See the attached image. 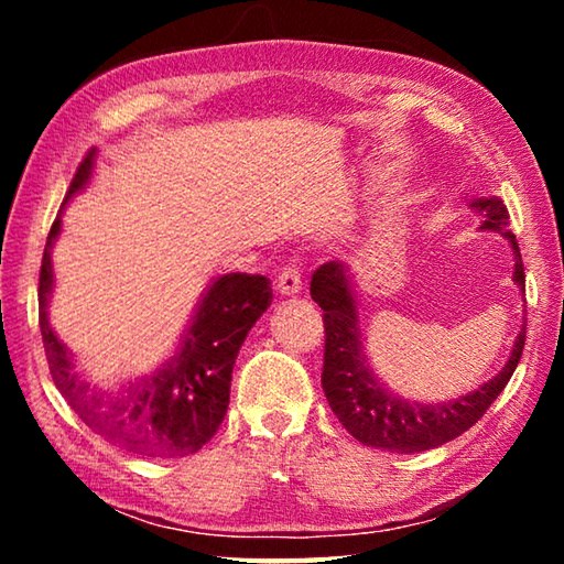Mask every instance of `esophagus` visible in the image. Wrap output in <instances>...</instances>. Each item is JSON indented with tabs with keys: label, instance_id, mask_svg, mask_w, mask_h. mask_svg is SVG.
I'll return each mask as SVG.
<instances>
[{
	"label": "esophagus",
	"instance_id": "obj_1",
	"mask_svg": "<svg viewBox=\"0 0 564 564\" xmlns=\"http://www.w3.org/2000/svg\"><path fill=\"white\" fill-rule=\"evenodd\" d=\"M275 289L283 295H293L301 291V271L295 263H289L285 269H281V273L275 275Z\"/></svg>",
	"mask_w": 564,
	"mask_h": 564
}]
</instances>
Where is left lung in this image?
Here are the masks:
<instances>
[{
	"label": "left lung",
	"mask_w": 564,
	"mask_h": 564,
	"mask_svg": "<svg viewBox=\"0 0 564 564\" xmlns=\"http://www.w3.org/2000/svg\"><path fill=\"white\" fill-rule=\"evenodd\" d=\"M473 206L488 216L482 228L500 231L510 238L514 259H518L514 261V283L524 289L520 246L510 231H505L510 218L508 208L500 198H480ZM311 295L323 308V328H326L321 373L323 393H326L328 405L343 427L362 445L380 447V451L420 453L455 441L467 427H473L485 410L492 405V400L502 393L524 348V330H520L505 368L470 395L435 405L413 403V400L390 393L370 373L358 328V305L352 299L346 265L336 261L323 263L313 273Z\"/></svg>",
	"instance_id": "left-lung-1"
}]
</instances>
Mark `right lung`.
I'll list each match as a JSON object with an SVG mask.
<instances>
[{
  "instance_id": "add662e5",
  "label": "right lung",
  "mask_w": 564,
  "mask_h": 564,
  "mask_svg": "<svg viewBox=\"0 0 564 564\" xmlns=\"http://www.w3.org/2000/svg\"><path fill=\"white\" fill-rule=\"evenodd\" d=\"M94 149L76 169L64 204L91 174ZM62 204V206H64ZM59 216L46 236L40 271V328L54 386L66 403L104 441L144 457H184L212 441L228 410L231 373L248 330L273 301L271 281L256 273L221 275L202 301L181 348L156 376L101 393L74 373V360L46 321L52 293L50 248L59 234Z\"/></svg>"
}]
</instances>
